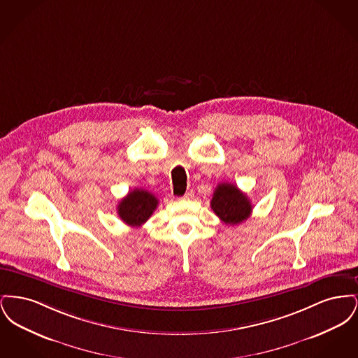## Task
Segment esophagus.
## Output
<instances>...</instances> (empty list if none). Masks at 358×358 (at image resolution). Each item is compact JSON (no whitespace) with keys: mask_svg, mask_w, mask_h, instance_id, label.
I'll list each match as a JSON object with an SVG mask.
<instances>
[{"mask_svg":"<svg viewBox=\"0 0 358 358\" xmlns=\"http://www.w3.org/2000/svg\"><path fill=\"white\" fill-rule=\"evenodd\" d=\"M194 197V193H193V190H187V193L184 194V200H192Z\"/></svg>","mask_w":358,"mask_h":358,"instance_id":"esophagus-1","label":"esophagus"}]
</instances>
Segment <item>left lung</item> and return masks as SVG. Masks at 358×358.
<instances>
[{"instance_id": "1", "label": "left lung", "mask_w": 358, "mask_h": 358, "mask_svg": "<svg viewBox=\"0 0 358 358\" xmlns=\"http://www.w3.org/2000/svg\"><path fill=\"white\" fill-rule=\"evenodd\" d=\"M210 208L222 222L238 225L245 222L252 212V204L245 193L229 182L219 184L210 200Z\"/></svg>"}]
</instances>
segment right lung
<instances>
[{
	"label": "right lung",
	"instance_id": "add662e5",
	"mask_svg": "<svg viewBox=\"0 0 358 358\" xmlns=\"http://www.w3.org/2000/svg\"><path fill=\"white\" fill-rule=\"evenodd\" d=\"M158 199L153 193L136 187L126 197H123L118 204V215L122 222L130 227H141L143 222L153 215L157 209Z\"/></svg>",
	"mask_w": 358,
	"mask_h": 358
}]
</instances>
